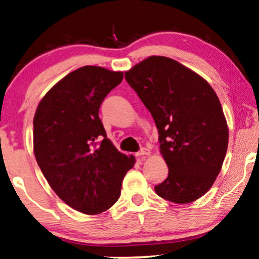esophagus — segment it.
<instances>
[{"instance_id": "esophagus-1", "label": "esophagus", "mask_w": 259, "mask_h": 259, "mask_svg": "<svg viewBox=\"0 0 259 259\" xmlns=\"http://www.w3.org/2000/svg\"><path fill=\"white\" fill-rule=\"evenodd\" d=\"M149 154H150V151L146 148H142L140 151L136 152L137 157H145V156H149Z\"/></svg>"}]
</instances>
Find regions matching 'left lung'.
<instances>
[{"instance_id":"obj_1","label":"left lung","mask_w":259,"mask_h":259,"mask_svg":"<svg viewBox=\"0 0 259 259\" xmlns=\"http://www.w3.org/2000/svg\"><path fill=\"white\" fill-rule=\"evenodd\" d=\"M125 80L152 115L168 167L154 191L171 202L195 201L214 184L228 148L218 95L203 78L166 57L143 60L125 72Z\"/></svg>"}]
</instances>
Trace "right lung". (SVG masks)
I'll return each mask as SVG.
<instances>
[{"mask_svg": "<svg viewBox=\"0 0 259 259\" xmlns=\"http://www.w3.org/2000/svg\"><path fill=\"white\" fill-rule=\"evenodd\" d=\"M122 72L83 66L50 90L33 117V151L56 194L73 209L94 215L121 195L134 156L117 151L99 117L106 96L122 82Z\"/></svg>", "mask_w": 259, "mask_h": 259, "instance_id": "add662e5", "label": "right lung"}]
</instances>
